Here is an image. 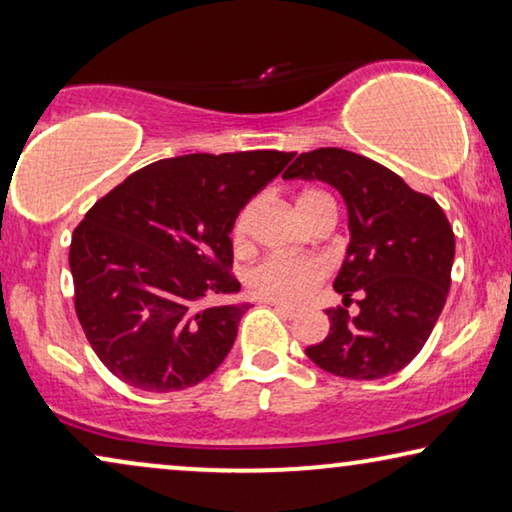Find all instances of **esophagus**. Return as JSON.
<instances>
[{
  "label": "esophagus",
  "mask_w": 512,
  "mask_h": 512,
  "mask_svg": "<svg viewBox=\"0 0 512 512\" xmlns=\"http://www.w3.org/2000/svg\"><path fill=\"white\" fill-rule=\"evenodd\" d=\"M270 305L275 307V312L279 314V317H284V319L296 317V310H293V307H289V305H282V303H270Z\"/></svg>",
  "instance_id": "1"
}]
</instances>
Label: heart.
<instances>
[{
	"instance_id": "heart-1",
	"label": "heart",
	"mask_w": 512,
	"mask_h": 512,
	"mask_svg": "<svg viewBox=\"0 0 512 512\" xmlns=\"http://www.w3.org/2000/svg\"><path fill=\"white\" fill-rule=\"evenodd\" d=\"M319 195L317 191L303 193V198ZM300 198V200H303ZM251 214H254V202L244 205L233 221V244L237 251L247 249ZM328 268L319 258H291V256H268L247 270V286L254 296L270 300V303L282 305H300L317 291L324 282Z\"/></svg>"
}]
</instances>
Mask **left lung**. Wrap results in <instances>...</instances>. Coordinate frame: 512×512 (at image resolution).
I'll list each match as a JSON object with an SVG mask.
<instances>
[{"instance_id": "8db88e82", "label": "left lung", "mask_w": 512, "mask_h": 512, "mask_svg": "<svg viewBox=\"0 0 512 512\" xmlns=\"http://www.w3.org/2000/svg\"><path fill=\"white\" fill-rule=\"evenodd\" d=\"M282 177L338 188L352 233L333 284L345 307L326 310L331 331L305 354L349 380L398 373L422 352L450 291L454 233L445 212L396 172L345 149L300 153ZM354 295L356 318L346 312Z\"/></svg>"}]
</instances>
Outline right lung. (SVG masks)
Returning <instances> with one entry per match:
<instances>
[{"mask_svg": "<svg viewBox=\"0 0 512 512\" xmlns=\"http://www.w3.org/2000/svg\"><path fill=\"white\" fill-rule=\"evenodd\" d=\"M293 153L167 158L130 174L74 228L69 268L83 333L109 373L142 391L195 387L221 366L249 305L230 230Z\"/></svg>", "mask_w": 512, "mask_h": 512, "instance_id": "right-lung-1", "label": "right lung"}]
</instances>
